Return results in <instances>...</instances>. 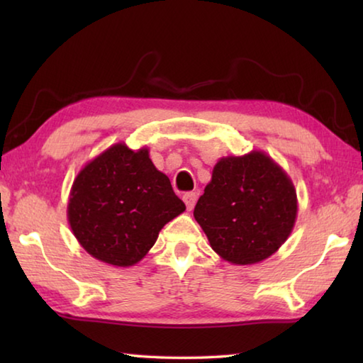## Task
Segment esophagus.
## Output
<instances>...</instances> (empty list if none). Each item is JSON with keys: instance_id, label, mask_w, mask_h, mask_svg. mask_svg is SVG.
Masks as SVG:
<instances>
[{"instance_id": "1", "label": "esophagus", "mask_w": 363, "mask_h": 363, "mask_svg": "<svg viewBox=\"0 0 363 363\" xmlns=\"http://www.w3.org/2000/svg\"><path fill=\"white\" fill-rule=\"evenodd\" d=\"M182 200H184V203H186L187 210L192 211V208L195 206V201H196V195L194 192H187V194H184Z\"/></svg>"}]
</instances>
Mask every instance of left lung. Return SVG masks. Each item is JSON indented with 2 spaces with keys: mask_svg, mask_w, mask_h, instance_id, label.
Wrapping results in <instances>:
<instances>
[{
  "mask_svg": "<svg viewBox=\"0 0 363 363\" xmlns=\"http://www.w3.org/2000/svg\"><path fill=\"white\" fill-rule=\"evenodd\" d=\"M296 216L290 176L261 150L220 158L194 210L211 248L237 266L272 256L290 237Z\"/></svg>",
  "mask_w": 363,
  "mask_h": 363,
  "instance_id": "obj_1",
  "label": "left lung"
}]
</instances>
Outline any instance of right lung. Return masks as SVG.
<instances>
[{
    "label": "right lung",
    "mask_w": 363,
    "mask_h": 363,
    "mask_svg": "<svg viewBox=\"0 0 363 363\" xmlns=\"http://www.w3.org/2000/svg\"><path fill=\"white\" fill-rule=\"evenodd\" d=\"M186 211L149 149L118 143L84 164L73 181L67 219L88 253L115 267L138 264L164 224Z\"/></svg>",
    "instance_id": "right-lung-1"
}]
</instances>
